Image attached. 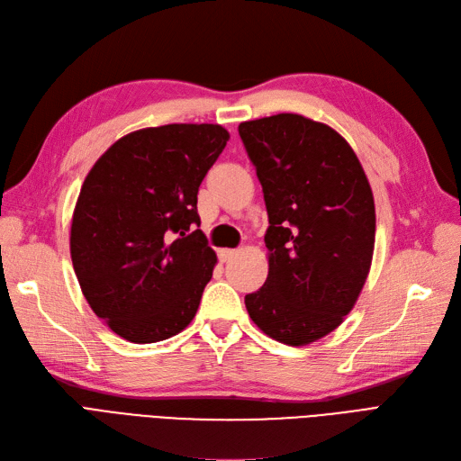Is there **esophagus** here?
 <instances>
[{
    "label": "esophagus",
    "mask_w": 461,
    "mask_h": 461,
    "mask_svg": "<svg viewBox=\"0 0 461 461\" xmlns=\"http://www.w3.org/2000/svg\"><path fill=\"white\" fill-rule=\"evenodd\" d=\"M236 253H238L236 249H229V248H225V249H219V259L223 261V263H227L229 259H232V257H234Z\"/></svg>",
    "instance_id": "34e87169"
}]
</instances>
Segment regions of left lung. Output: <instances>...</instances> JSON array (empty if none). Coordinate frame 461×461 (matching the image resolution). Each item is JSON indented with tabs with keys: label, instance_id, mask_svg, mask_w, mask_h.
I'll return each instance as SVG.
<instances>
[{
	"label": "left lung",
	"instance_id": "obj_1",
	"mask_svg": "<svg viewBox=\"0 0 461 461\" xmlns=\"http://www.w3.org/2000/svg\"><path fill=\"white\" fill-rule=\"evenodd\" d=\"M268 212L265 285L246 294L270 339L304 346L354 308L375 251V198L359 158L333 128L297 113L238 126Z\"/></svg>",
	"mask_w": 461,
	"mask_h": 461
}]
</instances>
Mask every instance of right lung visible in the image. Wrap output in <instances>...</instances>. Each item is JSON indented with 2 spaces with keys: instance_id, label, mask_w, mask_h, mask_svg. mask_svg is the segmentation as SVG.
<instances>
[{
  "instance_id": "1",
  "label": "right lung",
  "mask_w": 461,
  "mask_h": 461,
  "mask_svg": "<svg viewBox=\"0 0 461 461\" xmlns=\"http://www.w3.org/2000/svg\"><path fill=\"white\" fill-rule=\"evenodd\" d=\"M219 124H164L117 140L96 160L71 219L73 270L92 312L134 344L185 329L217 263L196 194L223 153Z\"/></svg>"
}]
</instances>
